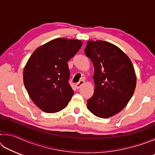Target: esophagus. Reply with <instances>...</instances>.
Segmentation results:
<instances>
[{
  "label": "esophagus",
  "mask_w": 155,
  "mask_h": 155,
  "mask_svg": "<svg viewBox=\"0 0 155 155\" xmlns=\"http://www.w3.org/2000/svg\"><path fill=\"white\" fill-rule=\"evenodd\" d=\"M85 83V81H84L83 80H80L79 82H78L77 83H76V87L77 88H80L81 86H82L83 84Z\"/></svg>",
  "instance_id": "1"
}]
</instances>
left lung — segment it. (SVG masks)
<instances>
[{
	"instance_id": "1",
	"label": "left lung",
	"mask_w": 155,
	"mask_h": 155,
	"mask_svg": "<svg viewBox=\"0 0 155 155\" xmlns=\"http://www.w3.org/2000/svg\"><path fill=\"white\" fill-rule=\"evenodd\" d=\"M85 53L93 63L95 83L87 108L97 117H111L127 106L135 91L132 62L118 47L104 41H87Z\"/></svg>"
}]
</instances>
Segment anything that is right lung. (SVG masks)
I'll return each mask as SVG.
<instances>
[{
  "label": "right lung",
  "instance_id": "1",
  "mask_svg": "<svg viewBox=\"0 0 155 155\" xmlns=\"http://www.w3.org/2000/svg\"><path fill=\"white\" fill-rule=\"evenodd\" d=\"M82 44L77 40L55 39L37 48L28 60L24 84L31 100L42 111L56 113L68 105L74 94L68 61Z\"/></svg>",
  "mask_w": 155,
  "mask_h": 155
}]
</instances>
